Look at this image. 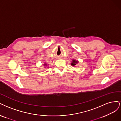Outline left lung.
Masks as SVG:
<instances>
[{"label":"left lung","instance_id":"left-lung-1","mask_svg":"<svg viewBox=\"0 0 121 121\" xmlns=\"http://www.w3.org/2000/svg\"><path fill=\"white\" fill-rule=\"evenodd\" d=\"M77 63H78V61H76L75 60H72V63H71V65L74 66V65H76V64Z\"/></svg>","mask_w":121,"mask_h":121}]
</instances>
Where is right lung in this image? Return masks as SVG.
I'll use <instances>...</instances> for the list:
<instances>
[{"label": "right lung", "mask_w": 121, "mask_h": 121, "mask_svg": "<svg viewBox=\"0 0 121 121\" xmlns=\"http://www.w3.org/2000/svg\"><path fill=\"white\" fill-rule=\"evenodd\" d=\"M47 65V64H44V65Z\"/></svg>", "instance_id": "add662e5"}]
</instances>
